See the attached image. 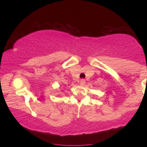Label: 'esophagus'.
Returning a JSON list of instances; mask_svg holds the SVG:
<instances>
[{"label":"esophagus","mask_w":147,"mask_h":147,"mask_svg":"<svg viewBox=\"0 0 147 147\" xmlns=\"http://www.w3.org/2000/svg\"><path fill=\"white\" fill-rule=\"evenodd\" d=\"M86 83V80L84 79H81L80 80V84L81 85H84Z\"/></svg>","instance_id":"34e87169"}]
</instances>
